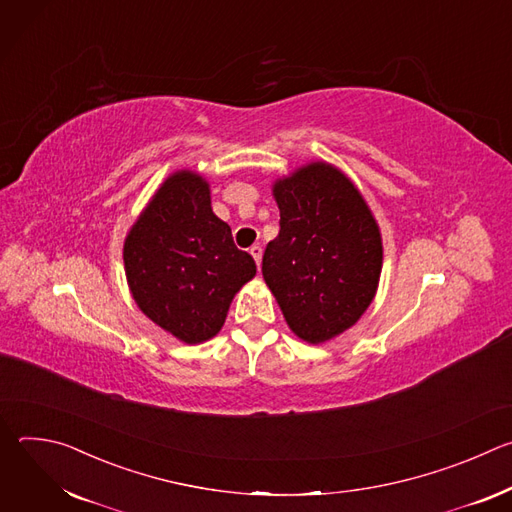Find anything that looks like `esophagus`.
I'll return each mask as SVG.
<instances>
[{
    "label": "esophagus",
    "instance_id": "obj_1",
    "mask_svg": "<svg viewBox=\"0 0 512 512\" xmlns=\"http://www.w3.org/2000/svg\"><path fill=\"white\" fill-rule=\"evenodd\" d=\"M249 253H251L253 261H255V263H257V267H259V265H261V255H263V253H261V247H257V245H255V247H251V249H249Z\"/></svg>",
    "mask_w": 512,
    "mask_h": 512
}]
</instances>
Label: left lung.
I'll list each match as a JSON object with an SVG mask.
<instances>
[{
    "label": "left lung",
    "instance_id": "1",
    "mask_svg": "<svg viewBox=\"0 0 512 512\" xmlns=\"http://www.w3.org/2000/svg\"><path fill=\"white\" fill-rule=\"evenodd\" d=\"M279 235L263 255V279L298 338L324 344L373 304L381 269V229L354 182L316 160L271 186Z\"/></svg>",
    "mask_w": 512,
    "mask_h": 512
}]
</instances>
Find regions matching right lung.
Segmentation results:
<instances>
[{"instance_id":"obj_1","label":"right lung","mask_w":512,"mask_h":512,"mask_svg":"<svg viewBox=\"0 0 512 512\" xmlns=\"http://www.w3.org/2000/svg\"><path fill=\"white\" fill-rule=\"evenodd\" d=\"M123 265L137 308L184 344L221 332L237 291L257 273L212 212L208 180L194 170L172 172L139 212Z\"/></svg>"}]
</instances>
